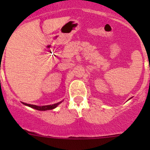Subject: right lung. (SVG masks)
<instances>
[{"label":"right lung","mask_w":150,"mask_h":150,"mask_svg":"<svg viewBox=\"0 0 150 150\" xmlns=\"http://www.w3.org/2000/svg\"><path fill=\"white\" fill-rule=\"evenodd\" d=\"M62 102H58V103H57V104H51V105H46V106L33 105V104H27V103H24V102H22V103H23V104H25V105L28 106V107H31V108L35 109V110H40V111H46V110H53V109L56 108V107H57V106H58L60 103H62Z\"/></svg>","instance_id":"1"}]
</instances>
